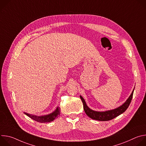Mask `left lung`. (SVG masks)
<instances>
[{
	"mask_svg": "<svg viewBox=\"0 0 146 146\" xmlns=\"http://www.w3.org/2000/svg\"><path fill=\"white\" fill-rule=\"evenodd\" d=\"M133 91H134V90H133L132 94H131L128 99L122 105H121V106L115 109L105 111H96L91 110L87 106L84 98H83L81 96H80V97L83 103V108H84V111L89 117H90L93 119H95L98 121H106L111 120L115 118L116 117L118 116L119 115L121 114L124 111H125V110L129 107L131 102L132 100Z\"/></svg>",
	"mask_w": 146,
	"mask_h": 146,
	"instance_id": "8db88e82",
	"label": "left lung"
}]
</instances>
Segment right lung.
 I'll return each instance as SVG.
<instances>
[{
	"label": "right lung",
	"instance_id": "right-lung-1",
	"mask_svg": "<svg viewBox=\"0 0 146 146\" xmlns=\"http://www.w3.org/2000/svg\"><path fill=\"white\" fill-rule=\"evenodd\" d=\"M60 108L57 107L56 110L52 112V113H50L48 115H41V116H37L35 115H32V114H29L28 113H24L33 119V120L37 121L38 122H41V123H44V122H50L52 121H54L55 118H58V116L60 115Z\"/></svg>",
	"mask_w": 146,
	"mask_h": 146
}]
</instances>
